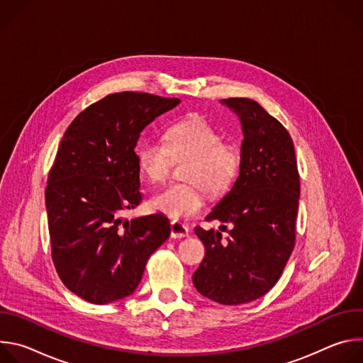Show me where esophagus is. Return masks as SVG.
<instances>
[{
	"label": "esophagus",
	"instance_id": "esophagus-1",
	"mask_svg": "<svg viewBox=\"0 0 363 363\" xmlns=\"http://www.w3.org/2000/svg\"><path fill=\"white\" fill-rule=\"evenodd\" d=\"M189 235V228L181 223L171 224V237L172 238H184Z\"/></svg>",
	"mask_w": 363,
	"mask_h": 363
}]
</instances>
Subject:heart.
<instances>
[{
	"label": "heart",
	"mask_w": 363,
	"mask_h": 363,
	"mask_svg": "<svg viewBox=\"0 0 363 363\" xmlns=\"http://www.w3.org/2000/svg\"><path fill=\"white\" fill-rule=\"evenodd\" d=\"M161 139H146L136 149L140 172L152 184H161L169 175L172 162L186 160L181 178L185 182L169 185L150 199V206L174 221L201 214L205 195L220 198L238 179L242 164V149L224 142V135L210 122L199 118L171 125Z\"/></svg>",
	"instance_id": "1"
}]
</instances>
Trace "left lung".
I'll use <instances>...</instances> for the list:
<instances>
[{"instance_id":"left-lung-1","label":"left lung","mask_w":363,"mask_h":363,"mask_svg":"<svg viewBox=\"0 0 363 363\" xmlns=\"http://www.w3.org/2000/svg\"><path fill=\"white\" fill-rule=\"evenodd\" d=\"M223 103L241 121L244 164L205 218L225 224L220 230L228 237L195 227L205 257L192 281L202 296L234 306L264 296L279 281L296 242L300 177L293 140L276 118L247 97Z\"/></svg>"}]
</instances>
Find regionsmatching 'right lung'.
Returning <instances> with one entry per match:
<instances>
[{"label": "right lung", "instance_id": "add662e5", "mask_svg": "<svg viewBox=\"0 0 363 363\" xmlns=\"http://www.w3.org/2000/svg\"><path fill=\"white\" fill-rule=\"evenodd\" d=\"M181 100L112 93L67 128L45 186L51 258L65 286L93 304L132 294L150 254L171 234L165 216L123 220L142 201L135 146L155 118Z\"/></svg>", "mask_w": 363, "mask_h": 363}]
</instances>
